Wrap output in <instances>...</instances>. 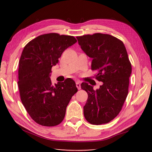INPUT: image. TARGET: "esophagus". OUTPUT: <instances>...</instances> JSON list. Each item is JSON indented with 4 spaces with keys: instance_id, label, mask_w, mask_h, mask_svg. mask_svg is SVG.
<instances>
[{
    "instance_id": "esophagus-1",
    "label": "esophagus",
    "mask_w": 152,
    "mask_h": 152,
    "mask_svg": "<svg viewBox=\"0 0 152 152\" xmlns=\"http://www.w3.org/2000/svg\"><path fill=\"white\" fill-rule=\"evenodd\" d=\"M76 86L77 87V88H78V90H80L81 89V86H80V82L77 81L76 82Z\"/></svg>"
}]
</instances>
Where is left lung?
Masks as SVG:
<instances>
[{
    "label": "left lung",
    "mask_w": 152,
    "mask_h": 152,
    "mask_svg": "<svg viewBox=\"0 0 152 152\" xmlns=\"http://www.w3.org/2000/svg\"><path fill=\"white\" fill-rule=\"evenodd\" d=\"M76 38L82 50L92 58L91 70L97 71L95 78L103 82L96 91L87 82L81 84L88 94L84 117L92 125L109 123L119 115L128 94L132 64L127 50L122 41L109 34L97 33Z\"/></svg>",
    "instance_id": "left-lung-1"
}]
</instances>
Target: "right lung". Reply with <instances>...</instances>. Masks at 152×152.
I'll return each mask as SVG.
<instances>
[{
    "label": "right lung",
    "mask_w": 152,
    "mask_h": 152,
    "mask_svg": "<svg viewBox=\"0 0 152 152\" xmlns=\"http://www.w3.org/2000/svg\"><path fill=\"white\" fill-rule=\"evenodd\" d=\"M77 42L74 36L51 33L41 35L25 46L19 62L20 100L37 124L53 127L61 123L66 107L78 91L73 80L53 85L51 68L67 48Z\"/></svg>",
    "instance_id": "add662e5"
}]
</instances>
